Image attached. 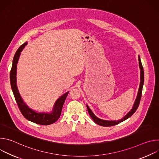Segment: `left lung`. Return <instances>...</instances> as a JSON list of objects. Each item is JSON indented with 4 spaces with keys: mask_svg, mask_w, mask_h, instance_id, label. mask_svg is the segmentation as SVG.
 Segmentation results:
<instances>
[{
    "mask_svg": "<svg viewBox=\"0 0 159 159\" xmlns=\"http://www.w3.org/2000/svg\"><path fill=\"white\" fill-rule=\"evenodd\" d=\"M139 67L140 69V85H139V91H138V94H137V96L136 98L135 101L133 104V107L132 109L130 110V111H129L127 114L121 120H117V121H108V120H102L100 119L99 118H98L94 114V112L92 111V110L90 109V107L88 106V105L87 106V111L89 114L90 115V116L91 117V118L94 120V121L102 126H114L116 125L119 124L120 123L123 122V121L127 120L128 118H129L130 116H131L134 112L137 111L139 104H140V101L141 99V96H142V89H143V83H144V71H143V68L142 66V64L140 60V56L139 55Z\"/></svg>",
    "mask_w": 159,
    "mask_h": 159,
    "instance_id": "obj_1",
    "label": "left lung"
}]
</instances>
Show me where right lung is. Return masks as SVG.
I'll return each instance as SVG.
<instances>
[{"label": "right lung", "mask_w": 159, "mask_h": 159, "mask_svg": "<svg viewBox=\"0 0 159 159\" xmlns=\"http://www.w3.org/2000/svg\"><path fill=\"white\" fill-rule=\"evenodd\" d=\"M28 42L22 44L16 51L13 61L11 70L10 72V82L16 101L18 105L19 110L21 113L28 120L41 125H49L56 122L60 118L61 112V109L64 102L69 93V91L66 92L61 96H60L55 102L52 111L51 112H38L34 109L30 108L22 99L17 88V65L19 61L20 53L23 50Z\"/></svg>", "instance_id": "obj_1"}]
</instances>
